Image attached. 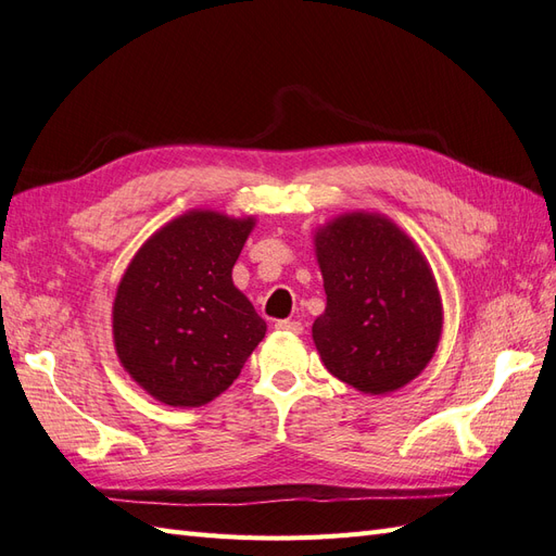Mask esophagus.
<instances>
[{"label":"esophagus","instance_id":"34e87169","mask_svg":"<svg viewBox=\"0 0 556 556\" xmlns=\"http://www.w3.org/2000/svg\"><path fill=\"white\" fill-rule=\"evenodd\" d=\"M277 331H289V333H301L303 331V324L295 321V319H279L275 324Z\"/></svg>","mask_w":556,"mask_h":556}]
</instances>
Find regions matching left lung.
<instances>
[{"mask_svg": "<svg viewBox=\"0 0 556 556\" xmlns=\"http://www.w3.org/2000/svg\"><path fill=\"white\" fill-rule=\"evenodd\" d=\"M326 309L312 324L324 366L366 394L404 388L434 357L441 298L430 265L378 213H345L315 235Z\"/></svg>", "mask_w": 556, "mask_h": 556, "instance_id": "obj_1", "label": "left lung"}]
</instances>
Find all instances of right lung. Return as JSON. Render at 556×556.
Listing matches in <instances>:
<instances>
[{
    "label": "right lung",
    "instance_id": "add662e5",
    "mask_svg": "<svg viewBox=\"0 0 556 556\" xmlns=\"http://www.w3.org/2000/svg\"><path fill=\"white\" fill-rule=\"evenodd\" d=\"M253 218L188 211L154 232L119 281L112 333L122 366L156 402L208 404L232 386L267 326L232 283Z\"/></svg>",
    "mask_w": 556,
    "mask_h": 556
}]
</instances>
